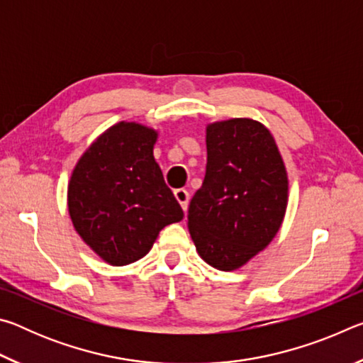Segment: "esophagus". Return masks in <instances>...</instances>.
<instances>
[{
  "mask_svg": "<svg viewBox=\"0 0 363 363\" xmlns=\"http://www.w3.org/2000/svg\"><path fill=\"white\" fill-rule=\"evenodd\" d=\"M174 196H176V200L181 203L184 213H186L187 208H189V192H187V190L186 189H177V190H174Z\"/></svg>",
  "mask_w": 363,
  "mask_h": 363,
  "instance_id": "obj_1",
  "label": "esophagus"
}]
</instances>
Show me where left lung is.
<instances>
[{
  "label": "left lung",
  "instance_id": "obj_1",
  "mask_svg": "<svg viewBox=\"0 0 363 363\" xmlns=\"http://www.w3.org/2000/svg\"><path fill=\"white\" fill-rule=\"evenodd\" d=\"M206 174L189 206V230L201 259L235 270L272 242L284 220L288 177L272 134L259 121L206 126Z\"/></svg>",
  "mask_w": 363,
  "mask_h": 363
}]
</instances>
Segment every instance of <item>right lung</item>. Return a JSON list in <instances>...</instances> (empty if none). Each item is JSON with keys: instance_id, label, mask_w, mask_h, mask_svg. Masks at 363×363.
I'll list each match as a JSON object with an SVG mask.
<instances>
[{"instance_id": "1", "label": "right lung", "mask_w": 363, "mask_h": 363, "mask_svg": "<svg viewBox=\"0 0 363 363\" xmlns=\"http://www.w3.org/2000/svg\"><path fill=\"white\" fill-rule=\"evenodd\" d=\"M157 131L116 123L78 160L69 182V213L84 243L112 266L149 253L164 225L184 218L153 158Z\"/></svg>"}]
</instances>
